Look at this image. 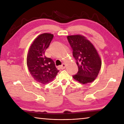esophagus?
<instances>
[{
  "mask_svg": "<svg viewBox=\"0 0 124 124\" xmlns=\"http://www.w3.org/2000/svg\"><path fill=\"white\" fill-rule=\"evenodd\" d=\"M66 64H64V63H63L61 66H60V68L61 69V70H64V69L66 68Z\"/></svg>",
  "mask_w": 124,
  "mask_h": 124,
  "instance_id": "obj_1",
  "label": "esophagus"
}]
</instances>
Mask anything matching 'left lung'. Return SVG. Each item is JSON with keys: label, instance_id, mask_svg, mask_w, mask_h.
I'll list each match as a JSON object with an SVG mask.
<instances>
[{"label": "left lung", "instance_id": "obj_1", "mask_svg": "<svg viewBox=\"0 0 124 124\" xmlns=\"http://www.w3.org/2000/svg\"><path fill=\"white\" fill-rule=\"evenodd\" d=\"M67 39L78 67V72L73 78L83 84L92 82L98 76L102 66V60L97 50L84 35H68Z\"/></svg>", "mask_w": 124, "mask_h": 124}]
</instances>
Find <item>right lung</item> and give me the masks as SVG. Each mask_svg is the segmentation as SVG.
<instances>
[{
    "label": "right lung",
    "mask_w": 124,
    "mask_h": 124,
    "mask_svg": "<svg viewBox=\"0 0 124 124\" xmlns=\"http://www.w3.org/2000/svg\"><path fill=\"white\" fill-rule=\"evenodd\" d=\"M53 37L54 35L49 33L39 35L31 44L27 56V65L31 75L43 84L51 82L59 72L53 60L45 56Z\"/></svg>",
    "instance_id": "right-lung-1"
}]
</instances>
